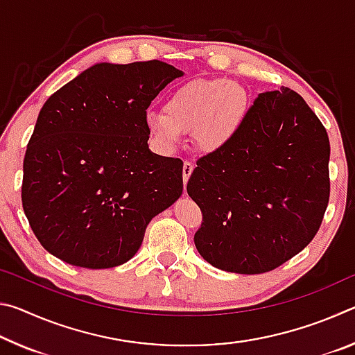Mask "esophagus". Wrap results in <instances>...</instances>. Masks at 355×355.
I'll return each mask as SVG.
<instances>
[{
    "instance_id": "1",
    "label": "esophagus",
    "mask_w": 355,
    "mask_h": 355,
    "mask_svg": "<svg viewBox=\"0 0 355 355\" xmlns=\"http://www.w3.org/2000/svg\"><path fill=\"white\" fill-rule=\"evenodd\" d=\"M192 171H194V164H192L191 161H184V163H183V182H184V184L188 183Z\"/></svg>"
}]
</instances>
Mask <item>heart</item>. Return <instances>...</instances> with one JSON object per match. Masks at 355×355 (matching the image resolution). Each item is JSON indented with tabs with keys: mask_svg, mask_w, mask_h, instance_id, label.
<instances>
[{
	"mask_svg": "<svg viewBox=\"0 0 355 355\" xmlns=\"http://www.w3.org/2000/svg\"><path fill=\"white\" fill-rule=\"evenodd\" d=\"M249 105V94L239 83L225 78L194 80L169 95L164 111H147L144 122L148 135L166 150L177 147L183 135L192 133L194 146L209 153L236 136Z\"/></svg>",
	"mask_w": 355,
	"mask_h": 355,
	"instance_id": "b5f03b06",
	"label": "heart"
}]
</instances>
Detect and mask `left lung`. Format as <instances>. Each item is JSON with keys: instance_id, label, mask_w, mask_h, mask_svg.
I'll use <instances>...</instances> for the list:
<instances>
[{"instance_id": "8db88e82", "label": "left lung", "mask_w": 355, "mask_h": 355, "mask_svg": "<svg viewBox=\"0 0 355 355\" xmlns=\"http://www.w3.org/2000/svg\"><path fill=\"white\" fill-rule=\"evenodd\" d=\"M330 144L297 92H264L233 139L197 159L188 194L203 222L194 235L214 268L272 271L315 238L326 213Z\"/></svg>"}]
</instances>
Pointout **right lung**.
I'll use <instances>...</instances> for the list:
<instances>
[{
    "label": "right lung",
    "instance_id": "right-lung-1",
    "mask_svg": "<svg viewBox=\"0 0 355 355\" xmlns=\"http://www.w3.org/2000/svg\"><path fill=\"white\" fill-rule=\"evenodd\" d=\"M183 71L161 61L95 64L45 101L23 161L35 238L69 264L106 269L139 250L183 192V161L148 148L147 107Z\"/></svg>",
    "mask_w": 355,
    "mask_h": 355
}]
</instances>
